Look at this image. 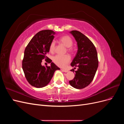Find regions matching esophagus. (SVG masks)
<instances>
[{"label":"esophagus","instance_id":"1","mask_svg":"<svg viewBox=\"0 0 124 124\" xmlns=\"http://www.w3.org/2000/svg\"><path fill=\"white\" fill-rule=\"evenodd\" d=\"M61 70L62 71V72H67L68 71V70L64 69H61Z\"/></svg>","mask_w":124,"mask_h":124}]
</instances>
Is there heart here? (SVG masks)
Segmentation results:
<instances>
[{
  "label": "heart",
  "instance_id": "b5f03b06",
  "mask_svg": "<svg viewBox=\"0 0 124 124\" xmlns=\"http://www.w3.org/2000/svg\"><path fill=\"white\" fill-rule=\"evenodd\" d=\"M60 42L64 45L66 47H67V51L69 53H72L73 48L71 46L73 44V41L70 37L68 36H63L59 39ZM55 43L53 41L50 45V51L51 52H54L55 50ZM53 62L57 66L61 67H65L67 63L70 61V57L68 55L65 56L56 55L53 57Z\"/></svg>",
  "mask_w": 124,
  "mask_h": 124
}]
</instances>
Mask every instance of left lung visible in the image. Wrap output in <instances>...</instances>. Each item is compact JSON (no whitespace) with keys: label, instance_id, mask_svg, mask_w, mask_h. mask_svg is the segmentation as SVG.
Listing matches in <instances>:
<instances>
[{"label":"left lung","instance_id":"1","mask_svg":"<svg viewBox=\"0 0 124 124\" xmlns=\"http://www.w3.org/2000/svg\"><path fill=\"white\" fill-rule=\"evenodd\" d=\"M77 42L78 51L71 66L78 67L75 77L69 81L73 87L82 89L90 84L93 79L98 67L97 52L94 45L87 37L81 32L72 31L70 32ZM74 72V70H71Z\"/></svg>","mask_w":124,"mask_h":124}]
</instances>
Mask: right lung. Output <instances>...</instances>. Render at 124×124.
Returning <instances> with one entry per match:
<instances>
[{
	"label": "right lung",
	"mask_w": 124,
	"mask_h": 124,
	"mask_svg": "<svg viewBox=\"0 0 124 124\" xmlns=\"http://www.w3.org/2000/svg\"><path fill=\"white\" fill-rule=\"evenodd\" d=\"M55 34V32L51 30L41 31L33 37L25 48L22 68L28 83L36 88L46 86L55 71L60 69L46 56L50 51V45ZM43 59L51 63L50 66L41 65Z\"/></svg>",
	"instance_id": "1"
}]
</instances>
